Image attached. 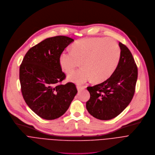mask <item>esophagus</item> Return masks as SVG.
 I'll return each instance as SVG.
<instances>
[{"instance_id": "34e87169", "label": "esophagus", "mask_w": 155, "mask_h": 155, "mask_svg": "<svg viewBox=\"0 0 155 155\" xmlns=\"http://www.w3.org/2000/svg\"><path fill=\"white\" fill-rule=\"evenodd\" d=\"M85 87H81V86H77V89L78 90V91H82V90L85 89Z\"/></svg>"}]
</instances>
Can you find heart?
Segmentation results:
<instances>
[{"mask_svg": "<svg viewBox=\"0 0 155 155\" xmlns=\"http://www.w3.org/2000/svg\"><path fill=\"white\" fill-rule=\"evenodd\" d=\"M120 58V49L112 38H93L81 40L71 46V52L64 51L59 56V64L65 73L72 72L81 61L82 68L68 76V81L78 85L94 79L96 82L110 78Z\"/></svg>", "mask_w": 155, "mask_h": 155, "instance_id": "b5f03b06", "label": "heart"}]
</instances>
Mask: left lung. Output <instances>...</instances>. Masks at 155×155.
<instances>
[{"label": "left lung", "mask_w": 155, "mask_h": 155, "mask_svg": "<svg viewBox=\"0 0 155 155\" xmlns=\"http://www.w3.org/2000/svg\"><path fill=\"white\" fill-rule=\"evenodd\" d=\"M120 58L112 76L104 82L88 87L90 98L86 108L94 117L111 120L124 110L131 101L137 79V68L129 49L119 42Z\"/></svg>", "instance_id": "8db88e82"}]
</instances>
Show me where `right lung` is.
I'll use <instances>...</instances> for the list:
<instances>
[{
  "label": "right lung",
  "instance_id": "1",
  "mask_svg": "<svg viewBox=\"0 0 155 155\" xmlns=\"http://www.w3.org/2000/svg\"><path fill=\"white\" fill-rule=\"evenodd\" d=\"M73 41L65 36L46 38L27 51L20 66L23 98L30 109L43 119L63 115L78 93L74 84H60L65 74L59 56Z\"/></svg>",
  "mask_w": 155,
  "mask_h": 155
}]
</instances>
